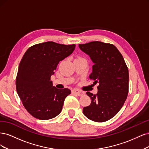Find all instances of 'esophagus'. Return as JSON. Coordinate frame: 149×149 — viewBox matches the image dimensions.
I'll list each match as a JSON object with an SVG mask.
<instances>
[{
  "label": "esophagus",
  "mask_w": 149,
  "mask_h": 149,
  "mask_svg": "<svg viewBox=\"0 0 149 149\" xmlns=\"http://www.w3.org/2000/svg\"><path fill=\"white\" fill-rule=\"evenodd\" d=\"M71 92H72V93L76 94V95H78V96H83L84 94V92L80 91H79V90H77V89H73L71 91Z\"/></svg>",
  "instance_id": "1"
}]
</instances>
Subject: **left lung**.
Masks as SVG:
<instances>
[{"label":"left lung","mask_w":149,"mask_h":149,"mask_svg":"<svg viewBox=\"0 0 149 149\" xmlns=\"http://www.w3.org/2000/svg\"><path fill=\"white\" fill-rule=\"evenodd\" d=\"M79 48L92 61L89 78L99 84L97 93L89 91L90 105L83 107L89 119L102 123L116 115L124 105L129 89V71L121 53L114 45L101 42L79 45Z\"/></svg>","instance_id":"obj_1"}]
</instances>
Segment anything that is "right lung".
Wrapping results in <instances>:
<instances>
[{"label": "right lung", "mask_w": 149, "mask_h": 149, "mask_svg": "<svg viewBox=\"0 0 149 149\" xmlns=\"http://www.w3.org/2000/svg\"><path fill=\"white\" fill-rule=\"evenodd\" d=\"M74 48V44L47 42L35 45L25 53L18 70L16 89L25 109L34 118L48 120L61 112L71 90L56 88L50 78L59 62Z\"/></svg>", "instance_id": "obj_1"}]
</instances>
